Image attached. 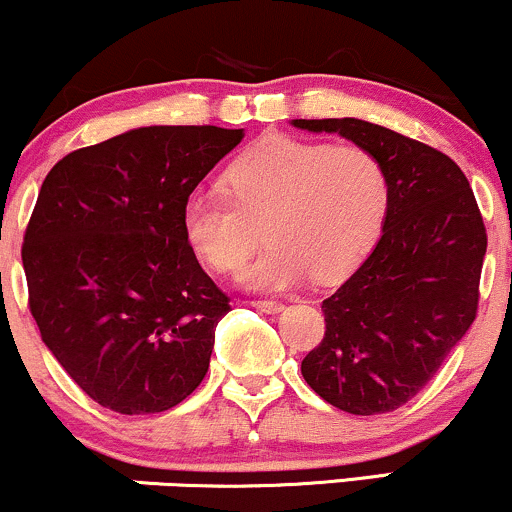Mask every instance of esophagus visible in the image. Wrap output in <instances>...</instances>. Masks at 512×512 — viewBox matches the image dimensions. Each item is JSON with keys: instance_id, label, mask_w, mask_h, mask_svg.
<instances>
[{"instance_id": "obj_1", "label": "esophagus", "mask_w": 512, "mask_h": 512, "mask_svg": "<svg viewBox=\"0 0 512 512\" xmlns=\"http://www.w3.org/2000/svg\"><path fill=\"white\" fill-rule=\"evenodd\" d=\"M251 307H256V309H261V312H266V314H278V312H283V302H273V300H258V302H251Z\"/></svg>"}]
</instances>
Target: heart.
<instances>
[{
    "label": "heart",
    "mask_w": 512,
    "mask_h": 512,
    "mask_svg": "<svg viewBox=\"0 0 512 512\" xmlns=\"http://www.w3.org/2000/svg\"><path fill=\"white\" fill-rule=\"evenodd\" d=\"M227 195L195 191L183 200L186 244L217 273H237L261 239L271 244L241 280L278 292L309 273L346 278L370 256L387 222L392 188L384 164L360 145L268 135L222 174Z\"/></svg>",
    "instance_id": "b5f03b06"
}]
</instances>
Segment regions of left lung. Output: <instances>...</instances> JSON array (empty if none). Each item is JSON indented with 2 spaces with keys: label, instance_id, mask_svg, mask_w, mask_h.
Listing matches in <instances>:
<instances>
[{
  "label": "left lung",
  "instance_id": "obj_1",
  "mask_svg": "<svg viewBox=\"0 0 512 512\" xmlns=\"http://www.w3.org/2000/svg\"><path fill=\"white\" fill-rule=\"evenodd\" d=\"M370 149L392 188L382 237L321 304L326 331L302 360L321 399L355 416L404 406L476 317L486 227L467 176L438 149L358 118L292 120Z\"/></svg>",
  "mask_w": 512,
  "mask_h": 512
}]
</instances>
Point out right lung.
Segmentation results:
<instances>
[{
	"label": "right lung",
	"mask_w": 512,
	"mask_h": 512,
	"mask_svg": "<svg viewBox=\"0 0 512 512\" xmlns=\"http://www.w3.org/2000/svg\"><path fill=\"white\" fill-rule=\"evenodd\" d=\"M241 140L149 125L45 176L21 249L28 307L57 363L106 409H174L203 382L229 297L183 239L181 208Z\"/></svg>",
	"instance_id": "add662e5"
}]
</instances>
